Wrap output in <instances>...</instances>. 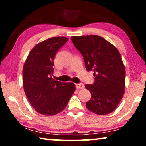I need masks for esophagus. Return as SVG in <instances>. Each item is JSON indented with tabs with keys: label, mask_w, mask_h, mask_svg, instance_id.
Masks as SVG:
<instances>
[{
	"label": "esophagus",
	"mask_w": 146,
	"mask_h": 146,
	"mask_svg": "<svg viewBox=\"0 0 146 146\" xmlns=\"http://www.w3.org/2000/svg\"><path fill=\"white\" fill-rule=\"evenodd\" d=\"M76 88L77 89H83L84 88V85L83 84H76Z\"/></svg>",
	"instance_id": "esophagus-1"
}]
</instances>
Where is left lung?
I'll list each match as a JSON object with an SVG mask.
<instances>
[{
    "mask_svg": "<svg viewBox=\"0 0 146 146\" xmlns=\"http://www.w3.org/2000/svg\"><path fill=\"white\" fill-rule=\"evenodd\" d=\"M75 47L82 55L88 71H93L94 83L86 84L91 99L86 103L90 111L98 115L112 112L125 91V70L118 50L98 35L72 36Z\"/></svg>",
    "mask_w": 146,
    "mask_h": 146,
    "instance_id": "obj_1",
    "label": "left lung"
}]
</instances>
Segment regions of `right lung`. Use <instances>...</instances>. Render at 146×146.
I'll list each match as a JSON object with an SVG mask.
<instances>
[{
    "label": "right lung",
    "instance_id": "obj_1",
    "mask_svg": "<svg viewBox=\"0 0 146 146\" xmlns=\"http://www.w3.org/2000/svg\"><path fill=\"white\" fill-rule=\"evenodd\" d=\"M68 38L53 37L41 42L30 52L23 69V83L27 98L38 113L54 115L65 109L74 92V83L52 78L57 51Z\"/></svg>",
    "mask_w": 146,
    "mask_h": 146
}]
</instances>
